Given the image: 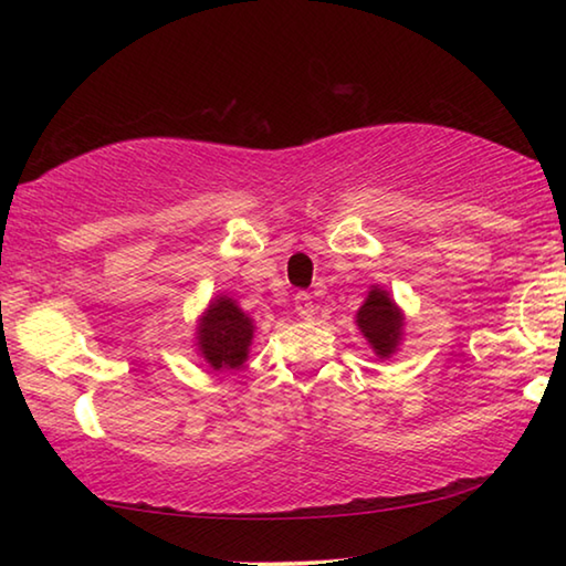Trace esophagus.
I'll return each instance as SVG.
<instances>
[{
  "instance_id": "obj_1",
  "label": "esophagus",
  "mask_w": 566,
  "mask_h": 566,
  "mask_svg": "<svg viewBox=\"0 0 566 566\" xmlns=\"http://www.w3.org/2000/svg\"><path fill=\"white\" fill-rule=\"evenodd\" d=\"M294 310H296V314H300L302 319H312L314 317V302H312V296L306 294V292H296V296H294Z\"/></svg>"
}]
</instances>
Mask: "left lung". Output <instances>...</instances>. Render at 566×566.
<instances>
[{"label": "left lung", "mask_w": 566, "mask_h": 566, "mask_svg": "<svg viewBox=\"0 0 566 566\" xmlns=\"http://www.w3.org/2000/svg\"><path fill=\"white\" fill-rule=\"evenodd\" d=\"M354 322H357L361 337L367 339L377 359H389L399 352L401 339H405L407 317L385 286H369L367 300L361 302Z\"/></svg>", "instance_id": "8db88e82"}]
</instances>
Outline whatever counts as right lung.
<instances>
[{
	"instance_id": "obj_1",
	"label": "right lung",
	"mask_w": 566,
	"mask_h": 566,
	"mask_svg": "<svg viewBox=\"0 0 566 566\" xmlns=\"http://www.w3.org/2000/svg\"><path fill=\"white\" fill-rule=\"evenodd\" d=\"M254 329V319L237 304V300L217 294L197 319V354L212 371L239 369L249 357Z\"/></svg>"
}]
</instances>
